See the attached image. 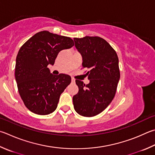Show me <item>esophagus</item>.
<instances>
[{
    "label": "esophagus",
    "instance_id": "obj_1",
    "mask_svg": "<svg viewBox=\"0 0 155 155\" xmlns=\"http://www.w3.org/2000/svg\"><path fill=\"white\" fill-rule=\"evenodd\" d=\"M71 81H72V83H74V81H75V79H74V78H71Z\"/></svg>",
    "mask_w": 155,
    "mask_h": 155
}]
</instances>
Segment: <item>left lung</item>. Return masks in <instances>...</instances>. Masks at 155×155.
Masks as SVG:
<instances>
[{"instance_id":"left-lung-1","label":"left lung","mask_w":155,"mask_h":155,"mask_svg":"<svg viewBox=\"0 0 155 155\" xmlns=\"http://www.w3.org/2000/svg\"><path fill=\"white\" fill-rule=\"evenodd\" d=\"M75 47L83 58V68L89 83L76 80L78 87L73 96L75 111L81 116L91 117L105 110L116 94L120 78L119 58L110 44L99 36L74 38Z\"/></svg>"}]
</instances>
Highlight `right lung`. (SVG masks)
Instances as JSON below:
<instances>
[{
	"label": "right lung",
	"mask_w": 155,
	"mask_h": 155,
	"mask_svg": "<svg viewBox=\"0 0 155 155\" xmlns=\"http://www.w3.org/2000/svg\"><path fill=\"white\" fill-rule=\"evenodd\" d=\"M74 45L70 37L41 31L19 49L16 58L15 80L21 100L31 112L46 115L55 111L71 77L65 74L53 75L47 66L54 64L60 51L71 48Z\"/></svg>",
	"instance_id": "right-lung-1"
}]
</instances>
